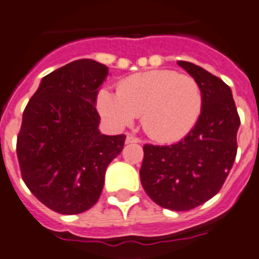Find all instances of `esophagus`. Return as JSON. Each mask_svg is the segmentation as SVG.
<instances>
[{
  "label": "esophagus",
  "mask_w": 259,
  "mask_h": 259,
  "mask_svg": "<svg viewBox=\"0 0 259 259\" xmlns=\"http://www.w3.org/2000/svg\"><path fill=\"white\" fill-rule=\"evenodd\" d=\"M140 139L139 138H136L134 134H131V132H128L127 134V139H125V143H139Z\"/></svg>",
  "instance_id": "1"
}]
</instances>
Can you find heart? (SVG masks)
<instances>
[{
    "mask_svg": "<svg viewBox=\"0 0 259 259\" xmlns=\"http://www.w3.org/2000/svg\"><path fill=\"white\" fill-rule=\"evenodd\" d=\"M96 103L113 125L124 127L142 115L147 135L159 142H175L195 127L203 96L192 76L155 69L128 76L119 82L117 92L101 88Z\"/></svg>",
    "mask_w": 259,
    "mask_h": 259,
    "instance_id": "b5f03b06",
    "label": "heart"
}]
</instances>
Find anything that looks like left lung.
Segmentation results:
<instances>
[{
  "instance_id": "8db88e82",
  "label": "left lung",
  "mask_w": 259,
  "mask_h": 259,
  "mask_svg": "<svg viewBox=\"0 0 259 259\" xmlns=\"http://www.w3.org/2000/svg\"><path fill=\"white\" fill-rule=\"evenodd\" d=\"M202 90L195 127L171 146L144 144L140 182L155 203L168 210L198 207L222 188L237 156L241 124L230 87L203 68L178 61Z\"/></svg>"
}]
</instances>
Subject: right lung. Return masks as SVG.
Returning a JSON list of instances; mask_svg holds the SVG:
<instances>
[{
    "label": "right lung",
    "mask_w": 259,
    "mask_h": 259,
    "mask_svg": "<svg viewBox=\"0 0 259 259\" xmlns=\"http://www.w3.org/2000/svg\"><path fill=\"white\" fill-rule=\"evenodd\" d=\"M108 68L76 60L47 74L22 113L17 158L33 195L60 214L90 210L104 186L105 169L125 135H101L95 107Z\"/></svg>",
    "instance_id": "right-lung-1"
}]
</instances>
